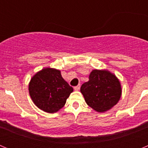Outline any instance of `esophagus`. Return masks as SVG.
Returning <instances> with one entry per match:
<instances>
[{
	"label": "esophagus",
	"mask_w": 148,
	"mask_h": 148,
	"mask_svg": "<svg viewBox=\"0 0 148 148\" xmlns=\"http://www.w3.org/2000/svg\"><path fill=\"white\" fill-rule=\"evenodd\" d=\"M74 90H75V91H78V90H80V85H78L76 86V87H74Z\"/></svg>",
	"instance_id": "1"
}]
</instances>
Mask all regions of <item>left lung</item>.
I'll return each instance as SVG.
<instances>
[{
	"label": "left lung",
	"instance_id": "8db88e82",
	"mask_svg": "<svg viewBox=\"0 0 148 148\" xmlns=\"http://www.w3.org/2000/svg\"><path fill=\"white\" fill-rule=\"evenodd\" d=\"M84 100L94 110L104 113L116 105L121 95L118 78L107 70H93L81 87Z\"/></svg>",
	"mask_w": 148,
	"mask_h": 148
}]
</instances>
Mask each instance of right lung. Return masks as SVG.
Segmentation results:
<instances>
[{
  "label": "right lung",
  "mask_w": 148,
  "mask_h": 148,
  "mask_svg": "<svg viewBox=\"0 0 148 148\" xmlns=\"http://www.w3.org/2000/svg\"><path fill=\"white\" fill-rule=\"evenodd\" d=\"M73 88L62 78L61 71L54 68H44L32 77L29 92L39 109L53 113L64 106Z\"/></svg>",
  "instance_id": "add662e5"
}]
</instances>
